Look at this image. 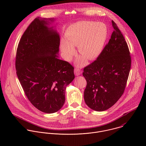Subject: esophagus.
I'll return each instance as SVG.
<instances>
[{"instance_id":"1","label":"esophagus","mask_w":146,"mask_h":146,"mask_svg":"<svg viewBox=\"0 0 146 146\" xmlns=\"http://www.w3.org/2000/svg\"><path fill=\"white\" fill-rule=\"evenodd\" d=\"M81 72L78 68H76L74 69V74L76 76H79L81 74Z\"/></svg>"}]
</instances>
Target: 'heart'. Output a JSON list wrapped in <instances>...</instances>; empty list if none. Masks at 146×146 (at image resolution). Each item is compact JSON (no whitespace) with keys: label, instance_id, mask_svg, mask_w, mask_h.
<instances>
[{"label":"heart","instance_id":"1","mask_svg":"<svg viewBox=\"0 0 146 146\" xmlns=\"http://www.w3.org/2000/svg\"><path fill=\"white\" fill-rule=\"evenodd\" d=\"M108 37V28L101 22L80 21L71 25L65 32L66 41L62 42L61 51L66 60H70L78 46V53L88 60L97 58L102 52ZM78 62L84 65V58Z\"/></svg>","mask_w":146,"mask_h":146}]
</instances>
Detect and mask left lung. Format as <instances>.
<instances>
[{
	"label": "left lung",
	"instance_id": "1",
	"mask_svg": "<svg viewBox=\"0 0 146 146\" xmlns=\"http://www.w3.org/2000/svg\"><path fill=\"white\" fill-rule=\"evenodd\" d=\"M111 23L114 31L109 43L82 73L87 81L85 102L97 111L109 109L121 97L131 66L128 44L116 24Z\"/></svg>",
	"mask_w": 146,
	"mask_h": 146
}]
</instances>
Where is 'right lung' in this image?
Returning a JSON list of instances; mask_svg holds the SVG:
<instances>
[{"mask_svg":"<svg viewBox=\"0 0 146 146\" xmlns=\"http://www.w3.org/2000/svg\"><path fill=\"white\" fill-rule=\"evenodd\" d=\"M54 18H35L23 35L17 50L15 69L24 91L40 111L54 113L65 101L74 68L58 58L59 35L50 24Z\"/></svg>","mask_w":146,"mask_h":146,"instance_id":"right-lung-1","label":"right lung"}]
</instances>
